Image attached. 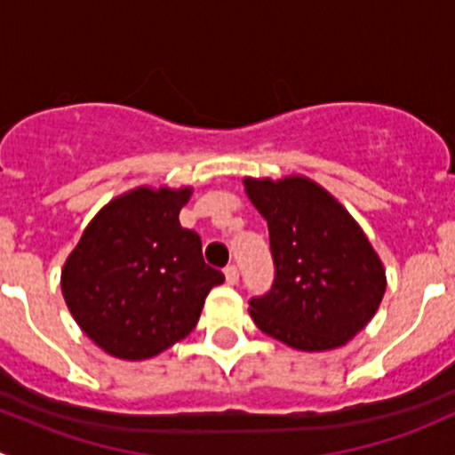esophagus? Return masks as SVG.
Masks as SVG:
<instances>
[{"instance_id": "obj_1", "label": "esophagus", "mask_w": 455, "mask_h": 455, "mask_svg": "<svg viewBox=\"0 0 455 455\" xmlns=\"http://www.w3.org/2000/svg\"><path fill=\"white\" fill-rule=\"evenodd\" d=\"M224 277H227V283H237V279H240V270H237L235 264H228L227 268H224Z\"/></svg>"}]
</instances>
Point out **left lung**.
<instances>
[{
  "label": "left lung",
  "mask_w": 455,
  "mask_h": 455,
  "mask_svg": "<svg viewBox=\"0 0 455 455\" xmlns=\"http://www.w3.org/2000/svg\"><path fill=\"white\" fill-rule=\"evenodd\" d=\"M268 222L275 277L249 301L261 332L297 350H332L368 325L385 292L379 255L352 215L308 178L244 180Z\"/></svg>",
  "instance_id": "8db88e82"
}]
</instances>
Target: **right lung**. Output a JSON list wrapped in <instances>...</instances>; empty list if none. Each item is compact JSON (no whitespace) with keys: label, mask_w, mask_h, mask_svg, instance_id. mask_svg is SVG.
Here are the masks:
<instances>
[{"label":"right lung","mask_w":455,"mask_h":455,"mask_svg":"<svg viewBox=\"0 0 455 455\" xmlns=\"http://www.w3.org/2000/svg\"><path fill=\"white\" fill-rule=\"evenodd\" d=\"M191 189L147 187L109 202L87 224L61 273L66 304L81 330L108 355L149 359L198 323L213 286L196 231L180 227Z\"/></svg>","instance_id":"1"}]
</instances>
